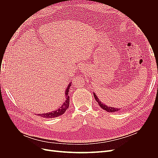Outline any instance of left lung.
Listing matches in <instances>:
<instances>
[{"label": "left lung", "instance_id": "8db88e82", "mask_svg": "<svg viewBox=\"0 0 158 158\" xmlns=\"http://www.w3.org/2000/svg\"><path fill=\"white\" fill-rule=\"evenodd\" d=\"M94 96L95 98V99L96 100V102L99 105V106L101 107L103 109L106 110V111H107V112H117V111H118L120 109H119V108L118 109V108H114V107H108V106H107L106 105H105L102 102L99 101V98L97 97V95H95L94 93Z\"/></svg>", "mask_w": 158, "mask_h": 158}]
</instances>
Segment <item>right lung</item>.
<instances>
[{
    "label": "right lung",
    "mask_w": 158,
    "mask_h": 158,
    "mask_svg": "<svg viewBox=\"0 0 158 158\" xmlns=\"http://www.w3.org/2000/svg\"><path fill=\"white\" fill-rule=\"evenodd\" d=\"M70 86H71V83L68 85V87L66 88L65 91V96H66V100L65 102L63 103L61 107L59 108L58 109H56V111H54L51 113H43V114H39L38 115L41 116L42 117L47 118H54L59 117L60 115H62V114H64L66 111V110L69 107V103H70V98H69V89Z\"/></svg>",
    "instance_id": "1"
}]
</instances>
